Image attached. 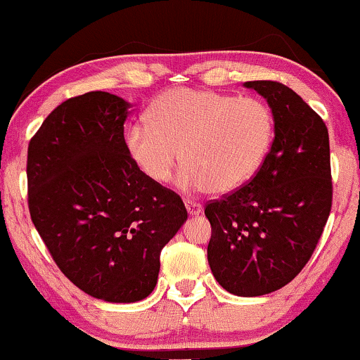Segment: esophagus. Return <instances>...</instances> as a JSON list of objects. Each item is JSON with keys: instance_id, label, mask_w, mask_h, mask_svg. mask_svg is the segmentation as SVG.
<instances>
[{"instance_id": "1", "label": "esophagus", "mask_w": 360, "mask_h": 360, "mask_svg": "<svg viewBox=\"0 0 360 360\" xmlns=\"http://www.w3.org/2000/svg\"><path fill=\"white\" fill-rule=\"evenodd\" d=\"M184 204H186V209H188V212L191 214V216H198V214L202 212V206L199 202H194V201H189V199H186Z\"/></svg>"}]
</instances>
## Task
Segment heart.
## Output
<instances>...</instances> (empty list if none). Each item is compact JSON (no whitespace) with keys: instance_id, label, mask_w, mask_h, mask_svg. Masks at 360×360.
<instances>
[{"instance_id":"b5f03b06","label":"heart","mask_w":360,"mask_h":360,"mask_svg":"<svg viewBox=\"0 0 360 360\" xmlns=\"http://www.w3.org/2000/svg\"><path fill=\"white\" fill-rule=\"evenodd\" d=\"M148 124L126 131L129 156L153 183L165 184L177 162L188 191L227 194L262 166L274 138L271 108L257 98L176 88L148 109Z\"/></svg>"}]
</instances>
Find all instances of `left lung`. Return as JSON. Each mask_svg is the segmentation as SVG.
Segmentation results:
<instances>
[{
  "mask_svg": "<svg viewBox=\"0 0 360 360\" xmlns=\"http://www.w3.org/2000/svg\"><path fill=\"white\" fill-rule=\"evenodd\" d=\"M269 104L274 141L248 184L206 204L207 261L227 292L256 297L289 284L311 259L332 207L329 133L277 81H248Z\"/></svg>",
  "mask_w": 360,
  "mask_h": 360,
  "instance_id": "1",
  "label": "left lung"
}]
</instances>
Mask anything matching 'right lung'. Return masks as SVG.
<instances>
[{
	"label": "right lung",
	"instance_id": "1",
	"mask_svg": "<svg viewBox=\"0 0 360 360\" xmlns=\"http://www.w3.org/2000/svg\"><path fill=\"white\" fill-rule=\"evenodd\" d=\"M131 104L104 91L70 98L30 141L31 221L76 288L108 302H138L156 288L159 256L188 219L183 199L129 156Z\"/></svg>",
	"mask_w": 360,
	"mask_h": 360
}]
</instances>
